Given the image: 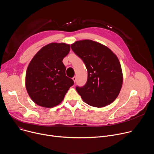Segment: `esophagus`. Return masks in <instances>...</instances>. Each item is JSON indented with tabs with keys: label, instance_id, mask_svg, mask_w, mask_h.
Masks as SVG:
<instances>
[{
	"label": "esophagus",
	"instance_id": "1",
	"mask_svg": "<svg viewBox=\"0 0 154 154\" xmlns=\"http://www.w3.org/2000/svg\"><path fill=\"white\" fill-rule=\"evenodd\" d=\"M72 80H74V82H75V81H76V80H77V77H76L75 76H74V77L72 78Z\"/></svg>",
	"mask_w": 154,
	"mask_h": 154
}]
</instances>
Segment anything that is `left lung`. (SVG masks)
Listing matches in <instances>:
<instances>
[{
  "label": "left lung",
  "mask_w": 154,
  "mask_h": 154,
  "mask_svg": "<svg viewBox=\"0 0 154 154\" xmlns=\"http://www.w3.org/2000/svg\"><path fill=\"white\" fill-rule=\"evenodd\" d=\"M71 47L88 71L86 84L82 87L76 86L82 99L94 107L112 103L118 96L123 82L116 55L106 46L90 39L77 41Z\"/></svg>",
  "instance_id": "8db88e82"
}]
</instances>
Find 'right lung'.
I'll list each match as a JSON object with an SVG mask.
<instances>
[{
	"label": "right lung",
	"mask_w": 154,
	"mask_h": 154,
	"mask_svg": "<svg viewBox=\"0 0 154 154\" xmlns=\"http://www.w3.org/2000/svg\"><path fill=\"white\" fill-rule=\"evenodd\" d=\"M70 45L52 42L44 46L30 62L26 75V87L37 105L52 108L60 104L74 82L66 75L63 58Z\"/></svg>",
	"instance_id": "add662e5"
}]
</instances>
